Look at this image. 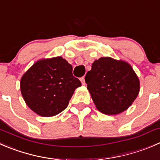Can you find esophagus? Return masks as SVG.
<instances>
[{
	"label": "esophagus",
	"mask_w": 160,
	"mask_h": 160,
	"mask_svg": "<svg viewBox=\"0 0 160 160\" xmlns=\"http://www.w3.org/2000/svg\"><path fill=\"white\" fill-rule=\"evenodd\" d=\"M80 81H81L82 84H83V85L86 84V83H85V77H83L81 79H80Z\"/></svg>",
	"instance_id": "1"
}]
</instances>
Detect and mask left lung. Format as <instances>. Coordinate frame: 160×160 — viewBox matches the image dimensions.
<instances>
[{"instance_id": "8db88e82", "label": "left lung", "mask_w": 160, "mask_h": 160, "mask_svg": "<svg viewBox=\"0 0 160 160\" xmlns=\"http://www.w3.org/2000/svg\"><path fill=\"white\" fill-rule=\"evenodd\" d=\"M85 82L96 108L106 115L128 109L140 91V81L132 66L110 57L95 60L85 76Z\"/></svg>"}]
</instances>
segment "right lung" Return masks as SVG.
Masks as SVG:
<instances>
[{
	"instance_id": "1",
	"label": "right lung",
	"mask_w": 160,
	"mask_h": 160,
	"mask_svg": "<svg viewBox=\"0 0 160 160\" xmlns=\"http://www.w3.org/2000/svg\"><path fill=\"white\" fill-rule=\"evenodd\" d=\"M81 83L72 66L61 56L36 62L22 77L20 90L26 105L37 115L50 117L62 112Z\"/></svg>"
}]
</instances>
